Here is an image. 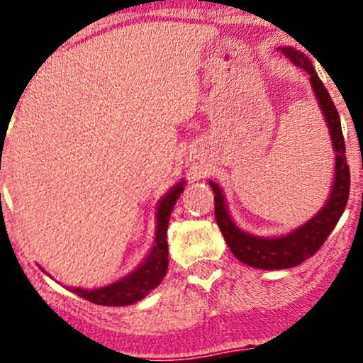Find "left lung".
<instances>
[{
  "instance_id": "1",
  "label": "left lung",
  "mask_w": 363,
  "mask_h": 363,
  "mask_svg": "<svg viewBox=\"0 0 363 363\" xmlns=\"http://www.w3.org/2000/svg\"><path fill=\"white\" fill-rule=\"evenodd\" d=\"M277 51L289 57L294 66L308 74L318 109L322 111L328 134H330L332 149L335 154V172H333L330 194L322 209L306 224L296 227L289 234L277 235V238H260V235H254L240 229L229 214L224 192L214 181H209V186L214 191L217 225H219L230 252L240 262L265 270L291 269L312 257L322 247V244L325 242L333 227L339 222L340 216L344 214L350 192V169L345 157L344 134H342L339 113L332 103L330 94L327 93L311 60L303 52L291 46L277 48Z\"/></svg>"
}]
</instances>
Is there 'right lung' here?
I'll use <instances>...</instances> for the list:
<instances>
[{
    "instance_id": "obj_1",
    "label": "right lung",
    "mask_w": 363,
    "mask_h": 363,
    "mask_svg": "<svg viewBox=\"0 0 363 363\" xmlns=\"http://www.w3.org/2000/svg\"><path fill=\"white\" fill-rule=\"evenodd\" d=\"M186 181H179L174 184L166 194L157 202L156 209V232H154V245L149 250L146 259L131 270L128 275L121 277L109 286L98 289H81V287H67L76 296L86 298V301L98 303V306H111V307H124L136 303L147 296L152 289H156L162 282L164 275L167 272L169 264V250H167V225L169 217L176 206L182 191H184ZM45 270V269H41Z\"/></svg>"
}]
</instances>
